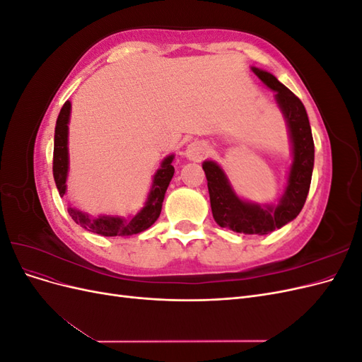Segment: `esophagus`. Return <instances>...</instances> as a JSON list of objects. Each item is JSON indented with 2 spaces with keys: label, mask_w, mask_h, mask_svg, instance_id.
I'll return each instance as SVG.
<instances>
[{
  "label": "esophagus",
  "mask_w": 362,
  "mask_h": 362,
  "mask_svg": "<svg viewBox=\"0 0 362 362\" xmlns=\"http://www.w3.org/2000/svg\"><path fill=\"white\" fill-rule=\"evenodd\" d=\"M206 156V146L204 141H192V144L185 149V157L192 161H201Z\"/></svg>",
  "instance_id": "1"
}]
</instances>
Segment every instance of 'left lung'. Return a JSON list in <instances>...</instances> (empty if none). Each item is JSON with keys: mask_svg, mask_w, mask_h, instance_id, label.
I'll return each mask as SVG.
<instances>
[{"mask_svg": "<svg viewBox=\"0 0 362 362\" xmlns=\"http://www.w3.org/2000/svg\"><path fill=\"white\" fill-rule=\"evenodd\" d=\"M252 71L276 92V101L288 124L293 141V166L286 193L276 206L249 204L237 198L223 170L216 163L205 161L202 169L208 181L211 211L217 225L235 233L264 235L291 222L303 208L313 177L314 140L308 115L299 98L272 74L257 68H252Z\"/></svg>", "mask_w": 362, "mask_h": 362, "instance_id": "left-lung-1", "label": "left lung"}]
</instances>
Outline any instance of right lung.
Returning a JSON list of instances; mask_svg holds the SVG:
<instances>
[{
  "label": "right lung",
  "mask_w": 362,
  "mask_h": 362,
  "mask_svg": "<svg viewBox=\"0 0 362 362\" xmlns=\"http://www.w3.org/2000/svg\"><path fill=\"white\" fill-rule=\"evenodd\" d=\"M69 113H71V103L66 101L63 104L62 110L57 117L56 124V134H54V157H52V175L54 181H56L57 190L60 196L66 192V177H68V122H69ZM173 156L164 158L161 163V168L157 170L154 182H152V190L149 193V198L144 210L137 213L129 221H124L120 217H107L101 216L98 218H90L87 214L69 208V216L74 218L76 225L92 231L95 234H100L104 237H115V235H131L139 234L145 231L152 223H154L160 213L161 205L164 199V193H166L169 182L173 177V166H172Z\"/></svg>",
  "instance_id": "obj_1"
}]
</instances>
